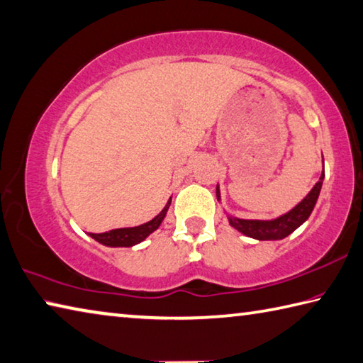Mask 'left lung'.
Returning <instances> with one entry per match:
<instances>
[{
  "mask_svg": "<svg viewBox=\"0 0 363 363\" xmlns=\"http://www.w3.org/2000/svg\"><path fill=\"white\" fill-rule=\"evenodd\" d=\"M322 181H324V173L320 174L319 181L315 182V186L311 189L305 199H303L296 206L289 211L287 214L278 217L274 220H246L238 219V217H228L230 225L238 230L242 235L250 236V238L268 241V240H282L286 236L295 232L303 222H305L309 216H311L313 209L315 206V201L319 199ZM217 200H219V187H217Z\"/></svg>",
  "mask_w": 363,
  "mask_h": 363,
  "instance_id": "obj_1",
  "label": "left lung"
}]
</instances>
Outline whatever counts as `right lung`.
I'll return each mask as SVG.
<instances>
[{
	"label": "right lung",
	"instance_id": "1",
	"mask_svg": "<svg viewBox=\"0 0 363 363\" xmlns=\"http://www.w3.org/2000/svg\"><path fill=\"white\" fill-rule=\"evenodd\" d=\"M169 203L171 200L167 203V206L163 208V211L159 216H155L152 220L147 223H143V225L130 227V228H116L104 233H90V236L98 242H101V245H106V246H113V247L135 246L143 240H146L150 233L155 232V230L160 227L162 220L164 219V216H167Z\"/></svg>",
	"mask_w": 363,
	"mask_h": 363
}]
</instances>
